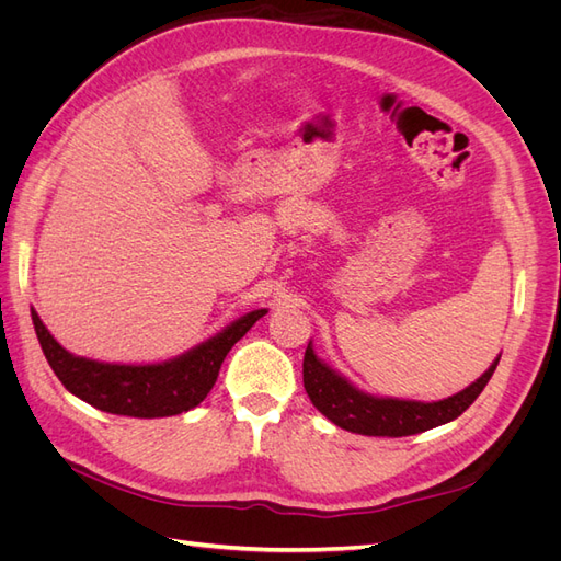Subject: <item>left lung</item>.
Masks as SVG:
<instances>
[{
    "label": "left lung",
    "mask_w": 561,
    "mask_h": 561,
    "mask_svg": "<svg viewBox=\"0 0 561 561\" xmlns=\"http://www.w3.org/2000/svg\"><path fill=\"white\" fill-rule=\"evenodd\" d=\"M499 360L501 358L491 363L484 375L463 388L461 393L437 402H416L363 393L342 375H336L332 367L320 363L309 342L307 353H304V388H307L316 410L325 414L334 426L360 435L402 437L431 431L461 416L474 398L482 393Z\"/></svg>",
    "instance_id": "left-lung-1"
}]
</instances>
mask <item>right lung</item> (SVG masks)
I'll return each mask as SVG.
<instances>
[{
    "mask_svg": "<svg viewBox=\"0 0 561 561\" xmlns=\"http://www.w3.org/2000/svg\"><path fill=\"white\" fill-rule=\"evenodd\" d=\"M264 313L266 309L250 311L208 342L157 365H110L79 358L50 336L35 309L32 322L50 369L72 396L107 414L161 419L190 412L206 400L231 346Z\"/></svg>",
    "mask_w": 561,
    "mask_h": 561,
    "instance_id": "1",
    "label": "right lung"
}]
</instances>
